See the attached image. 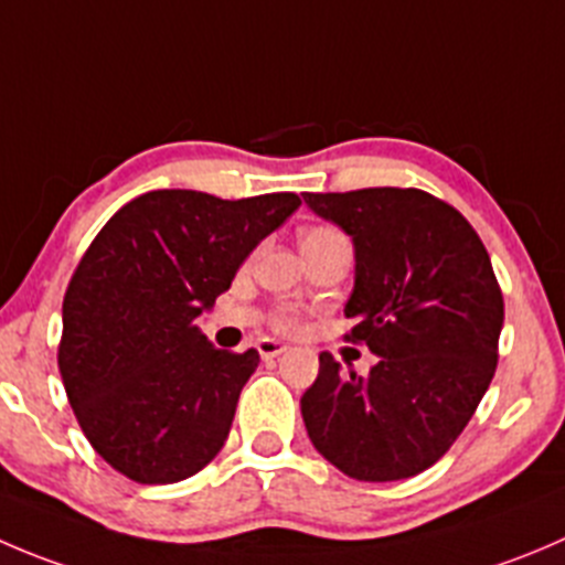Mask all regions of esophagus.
Wrapping results in <instances>:
<instances>
[{"instance_id": "obj_1", "label": "esophagus", "mask_w": 565, "mask_h": 565, "mask_svg": "<svg viewBox=\"0 0 565 565\" xmlns=\"http://www.w3.org/2000/svg\"><path fill=\"white\" fill-rule=\"evenodd\" d=\"M256 350H259V355L262 359H276V355H281V353H287V344H281V342H276V339H259V342H256Z\"/></svg>"}]
</instances>
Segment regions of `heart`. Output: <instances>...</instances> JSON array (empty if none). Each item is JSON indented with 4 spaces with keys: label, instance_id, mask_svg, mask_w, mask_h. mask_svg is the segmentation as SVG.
<instances>
[{
    "label": "heart",
    "instance_id": "obj_1",
    "mask_svg": "<svg viewBox=\"0 0 565 565\" xmlns=\"http://www.w3.org/2000/svg\"><path fill=\"white\" fill-rule=\"evenodd\" d=\"M333 239H344V237L337 232V228H331V226H311V228H306L303 234H300V248H309V245L333 243ZM273 322H276V328H281V331H295V328H298V315H295L292 309H281Z\"/></svg>",
    "mask_w": 565,
    "mask_h": 565
}]
</instances>
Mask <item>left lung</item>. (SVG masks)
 <instances>
[{"label": "left lung", "mask_w": 565, "mask_h": 565, "mask_svg": "<svg viewBox=\"0 0 565 565\" xmlns=\"http://www.w3.org/2000/svg\"><path fill=\"white\" fill-rule=\"evenodd\" d=\"M303 201L353 237L348 339L377 355L361 377L320 353L300 397L309 439L353 480L414 478L450 450L494 377L505 303L489 250L456 206L425 190Z\"/></svg>", "instance_id": "1"}]
</instances>
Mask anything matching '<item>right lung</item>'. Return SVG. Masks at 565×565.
Listing matches in <instances>:
<instances>
[{
  "label": "right lung",
  "mask_w": 565,
  "mask_h": 565,
  "mask_svg": "<svg viewBox=\"0 0 565 565\" xmlns=\"http://www.w3.org/2000/svg\"><path fill=\"white\" fill-rule=\"evenodd\" d=\"M298 206L295 193L151 190L96 234L65 289L57 364L82 434L115 472L179 483L226 445L259 353L217 350L195 320Z\"/></svg>",
  "instance_id": "1"
}]
</instances>
